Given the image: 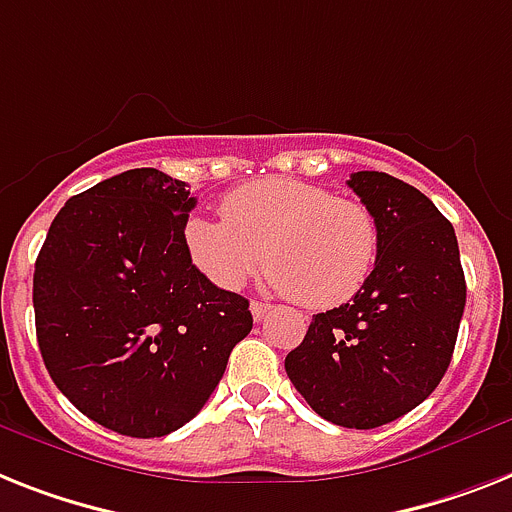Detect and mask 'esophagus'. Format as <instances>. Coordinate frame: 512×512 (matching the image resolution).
I'll return each instance as SVG.
<instances>
[{
    "instance_id": "esophagus-1",
    "label": "esophagus",
    "mask_w": 512,
    "mask_h": 512,
    "mask_svg": "<svg viewBox=\"0 0 512 512\" xmlns=\"http://www.w3.org/2000/svg\"><path fill=\"white\" fill-rule=\"evenodd\" d=\"M272 303H261V301H253L251 303V314H253V322H264L266 314L272 311Z\"/></svg>"
}]
</instances>
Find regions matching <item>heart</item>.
<instances>
[{"label":"heart","mask_w":512,"mask_h":512,"mask_svg":"<svg viewBox=\"0 0 512 512\" xmlns=\"http://www.w3.org/2000/svg\"><path fill=\"white\" fill-rule=\"evenodd\" d=\"M219 219L190 217V264L219 290L261 272L306 308H335L366 285L379 253L377 219L361 201L295 177H264L222 198Z\"/></svg>","instance_id":"heart-1"}]
</instances>
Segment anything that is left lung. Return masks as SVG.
Returning a JSON list of instances; mask_svg holds the SVG:
<instances>
[{
	"instance_id": "obj_1",
	"label": "left lung",
	"mask_w": 512,
	"mask_h": 512,
	"mask_svg": "<svg viewBox=\"0 0 512 512\" xmlns=\"http://www.w3.org/2000/svg\"><path fill=\"white\" fill-rule=\"evenodd\" d=\"M348 185L377 219V264L353 301L314 316L285 371L322 418L374 429L413 411L442 382L466 277L453 225L421 190L387 172H353Z\"/></svg>"
}]
</instances>
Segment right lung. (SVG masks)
<instances>
[{
	"instance_id": "1",
	"label": "right lung",
	"mask_w": 512,
	"mask_h": 512,
	"mask_svg": "<svg viewBox=\"0 0 512 512\" xmlns=\"http://www.w3.org/2000/svg\"><path fill=\"white\" fill-rule=\"evenodd\" d=\"M196 198L154 167L101 180L54 217L33 272L38 350L83 416L164 437L204 408L251 332L243 295L190 264Z\"/></svg>"
}]
</instances>
